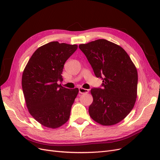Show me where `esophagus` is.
<instances>
[{
    "instance_id": "esophagus-1",
    "label": "esophagus",
    "mask_w": 160,
    "mask_h": 160,
    "mask_svg": "<svg viewBox=\"0 0 160 160\" xmlns=\"http://www.w3.org/2000/svg\"><path fill=\"white\" fill-rule=\"evenodd\" d=\"M79 92L81 94H84V93H88L89 92V90L87 89H84L82 88H79Z\"/></svg>"
}]
</instances>
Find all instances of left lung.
<instances>
[{"label":"left lung","mask_w":160,"mask_h":160,"mask_svg":"<svg viewBox=\"0 0 160 160\" xmlns=\"http://www.w3.org/2000/svg\"><path fill=\"white\" fill-rule=\"evenodd\" d=\"M103 88H93L90 117L98 123L113 125L122 121L134 107L137 98L138 71L122 47L105 39L81 44Z\"/></svg>","instance_id":"obj_1"}]
</instances>
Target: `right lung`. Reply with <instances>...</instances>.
<instances>
[{"mask_svg": "<svg viewBox=\"0 0 160 160\" xmlns=\"http://www.w3.org/2000/svg\"><path fill=\"white\" fill-rule=\"evenodd\" d=\"M77 45L50 42L35 51L23 71L22 88L28 112L42 125L56 129L69 119L78 88L67 89L62 81L65 62Z\"/></svg>", "mask_w": 160, "mask_h": 160, "instance_id": "1", "label": "right lung"}]
</instances>
